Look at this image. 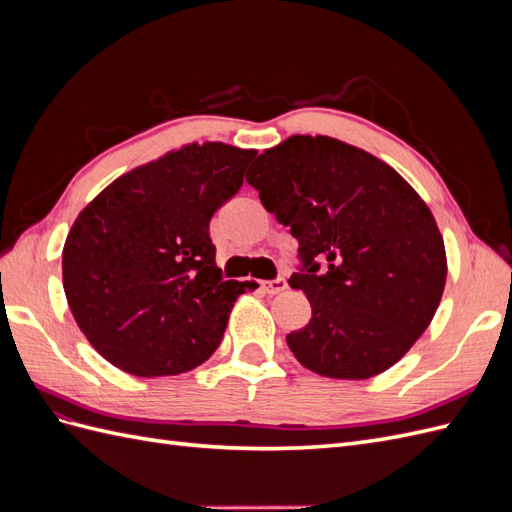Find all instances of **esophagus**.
I'll return each instance as SVG.
<instances>
[{"instance_id": "esophagus-1", "label": "esophagus", "mask_w": 512, "mask_h": 512, "mask_svg": "<svg viewBox=\"0 0 512 512\" xmlns=\"http://www.w3.org/2000/svg\"><path fill=\"white\" fill-rule=\"evenodd\" d=\"M286 280L284 277H277V280H271V282H262V288H265L269 294H280L286 290Z\"/></svg>"}]
</instances>
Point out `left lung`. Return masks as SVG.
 <instances>
[{
	"label": "left lung",
	"mask_w": 512,
	"mask_h": 512,
	"mask_svg": "<svg viewBox=\"0 0 512 512\" xmlns=\"http://www.w3.org/2000/svg\"><path fill=\"white\" fill-rule=\"evenodd\" d=\"M260 203L299 239L312 318L286 342L318 376L367 380L425 333L446 284L442 232L393 166L331 136L294 134L247 170ZM314 257L328 260L320 270Z\"/></svg>",
	"instance_id": "1"
}]
</instances>
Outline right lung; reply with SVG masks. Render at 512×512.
<instances>
[{"label": "right lung", "mask_w": 512, "mask_h": 512, "mask_svg": "<svg viewBox=\"0 0 512 512\" xmlns=\"http://www.w3.org/2000/svg\"><path fill=\"white\" fill-rule=\"evenodd\" d=\"M254 156L188 143L117 177L74 220L61 252L66 299L108 363L160 378L218 350L235 301L258 284L222 280L209 222Z\"/></svg>", "instance_id": "obj_1"}]
</instances>
